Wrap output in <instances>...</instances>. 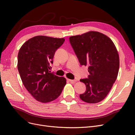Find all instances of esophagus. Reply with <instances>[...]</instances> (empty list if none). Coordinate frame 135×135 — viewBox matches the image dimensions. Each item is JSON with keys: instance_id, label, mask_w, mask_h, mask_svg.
Listing matches in <instances>:
<instances>
[{"instance_id": "1", "label": "esophagus", "mask_w": 135, "mask_h": 135, "mask_svg": "<svg viewBox=\"0 0 135 135\" xmlns=\"http://www.w3.org/2000/svg\"><path fill=\"white\" fill-rule=\"evenodd\" d=\"M68 80H69V81H70V82L72 83H74L76 81V80H71V79H68Z\"/></svg>"}]
</instances>
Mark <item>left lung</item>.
Masks as SVG:
<instances>
[{
    "label": "left lung",
    "mask_w": 135,
    "mask_h": 135,
    "mask_svg": "<svg viewBox=\"0 0 135 135\" xmlns=\"http://www.w3.org/2000/svg\"><path fill=\"white\" fill-rule=\"evenodd\" d=\"M69 40L80 64L88 66V78L80 80L86 87L80 99L99 103L108 95L118 76L119 57L115 45L107 35L93 31L71 36Z\"/></svg>",
    "instance_id": "1"
}]
</instances>
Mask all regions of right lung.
Returning <instances> with one entry per match:
<instances>
[{
	"label": "right lung",
	"instance_id": "obj_1",
	"mask_svg": "<svg viewBox=\"0 0 135 135\" xmlns=\"http://www.w3.org/2000/svg\"><path fill=\"white\" fill-rule=\"evenodd\" d=\"M64 38L39 35L20 48L17 68L24 86L33 97L43 103L56 99L66 85V80L51 73L53 59Z\"/></svg>",
	"mask_w": 135,
	"mask_h": 135
}]
</instances>
